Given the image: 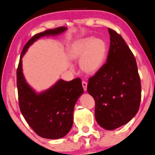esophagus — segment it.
Wrapping results in <instances>:
<instances>
[{
  "label": "esophagus",
  "mask_w": 155,
  "mask_h": 155,
  "mask_svg": "<svg viewBox=\"0 0 155 155\" xmlns=\"http://www.w3.org/2000/svg\"><path fill=\"white\" fill-rule=\"evenodd\" d=\"M82 87H83V88H84V91L87 90V82H85V81L83 80L82 82Z\"/></svg>",
  "instance_id": "34e87169"
}]
</instances>
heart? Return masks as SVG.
Wrapping results in <instances>:
<instances>
[{"label": "heart", "mask_w": 155, "mask_h": 155, "mask_svg": "<svg viewBox=\"0 0 155 155\" xmlns=\"http://www.w3.org/2000/svg\"><path fill=\"white\" fill-rule=\"evenodd\" d=\"M71 56L81 59L83 71L87 73L97 71L103 64L106 55V46L103 41L93 37L78 41L71 50Z\"/></svg>", "instance_id": "obj_1"}]
</instances>
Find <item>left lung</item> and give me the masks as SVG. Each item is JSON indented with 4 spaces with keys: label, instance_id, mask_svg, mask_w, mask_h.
<instances>
[{
    "label": "left lung",
    "instance_id": "left-lung-1",
    "mask_svg": "<svg viewBox=\"0 0 155 155\" xmlns=\"http://www.w3.org/2000/svg\"><path fill=\"white\" fill-rule=\"evenodd\" d=\"M107 61L89 78L87 92L95 100V118L106 130L128 123L137 113L141 83L136 59L124 39L108 28Z\"/></svg>",
    "mask_w": 155,
    "mask_h": 155
}]
</instances>
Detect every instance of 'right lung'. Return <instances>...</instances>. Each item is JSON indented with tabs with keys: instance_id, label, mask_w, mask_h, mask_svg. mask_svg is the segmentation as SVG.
<instances>
[{
	"instance_id": "1",
	"label": "right lung",
	"mask_w": 155,
	"mask_h": 155,
	"mask_svg": "<svg viewBox=\"0 0 155 155\" xmlns=\"http://www.w3.org/2000/svg\"><path fill=\"white\" fill-rule=\"evenodd\" d=\"M66 27L45 30L32 36L23 48L17 69V87L19 107L30 128L38 136L47 139H59L71 130L73 110L84 92L80 78L70 82L59 79L48 90L37 94L26 82L22 73V57L29 47L41 37L62 33Z\"/></svg>"
}]
</instances>
